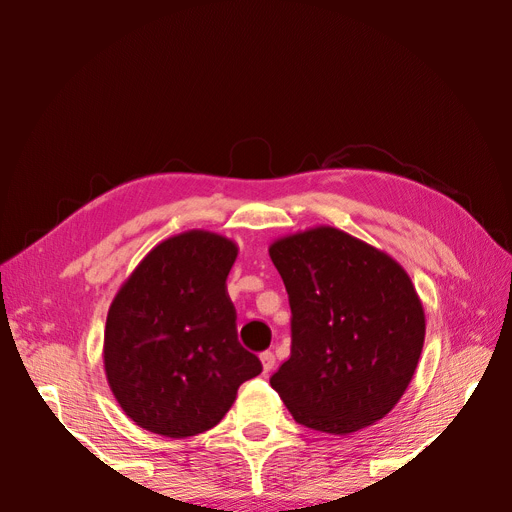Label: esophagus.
<instances>
[{"instance_id": "obj_1", "label": "esophagus", "mask_w": 512, "mask_h": 512, "mask_svg": "<svg viewBox=\"0 0 512 512\" xmlns=\"http://www.w3.org/2000/svg\"><path fill=\"white\" fill-rule=\"evenodd\" d=\"M261 365H263V373H270V371L274 369V365H276V357H274V353H272V351H265V353H261Z\"/></svg>"}]
</instances>
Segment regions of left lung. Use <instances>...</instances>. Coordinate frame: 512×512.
I'll return each mask as SVG.
<instances>
[{
  "label": "left lung",
  "mask_w": 512,
  "mask_h": 512,
  "mask_svg": "<svg viewBox=\"0 0 512 512\" xmlns=\"http://www.w3.org/2000/svg\"><path fill=\"white\" fill-rule=\"evenodd\" d=\"M290 357L270 378L294 421L346 436L388 415L417 369L425 315L407 272L367 242L319 226L276 240Z\"/></svg>",
  "instance_id": "1"
}]
</instances>
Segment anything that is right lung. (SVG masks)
Wrapping results in <instances>:
<instances>
[{
	"label": "right lung",
	"instance_id": "obj_1",
	"mask_svg": "<svg viewBox=\"0 0 512 512\" xmlns=\"http://www.w3.org/2000/svg\"><path fill=\"white\" fill-rule=\"evenodd\" d=\"M232 240L188 230L137 265L107 313L103 363L124 413L149 432L188 438L218 425L261 373L238 342L226 278Z\"/></svg>",
	"mask_w": 512,
	"mask_h": 512
}]
</instances>
